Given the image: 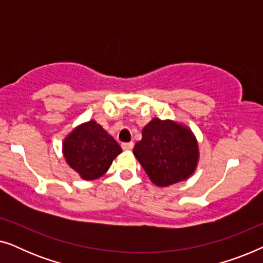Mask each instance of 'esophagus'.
<instances>
[{"instance_id": "esophagus-1", "label": "esophagus", "mask_w": 263, "mask_h": 263, "mask_svg": "<svg viewBox=\"0 0 263 263\" xmlns=\"http://www.w3.org/2000/svg\"><path fill=\"white\" fill-rule=\"evenodd\" d=\"M133 147H134V143L133 142H123L122 143V148L124 151H130L133 149Z\"/></svg>"}]
</instances>
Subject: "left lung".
<instances>
[{
  "instance_id": "left-lung-1",
  "label": "left lung",
  "mask_w": 263,
  "mask_h": 263,
  "mask_svg": "<svg viewBox=\"0 0 263 263\" xmlns=\"http://www.w3.org/2000/svg\"><path fill=\"white\" fill-rule=\"evenodd\" d=\"M133 153L158 186H168L190 177L199 160L196 139L188 127L159 118L142 129L141 141L135 143Z\"/></svg>"
}]
</instances>
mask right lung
<instances>
[{
    "mask_svg": "<svg viewBox=\"0 0 263 263\" xmlns=\"http://www.w3.org/2000/svg\"><path fill=\"white\" fill-rule=\"evenodd\" d=\"M122 152L121 146L96 121L75 128L63 142V154L69 166L86 181L99 178Z\"/></svg>",
    "mask_w": 263,
    "mask_h": 263,
    "instance_id": "obj_1",
    "label": "right lung"
}]
</instances>
